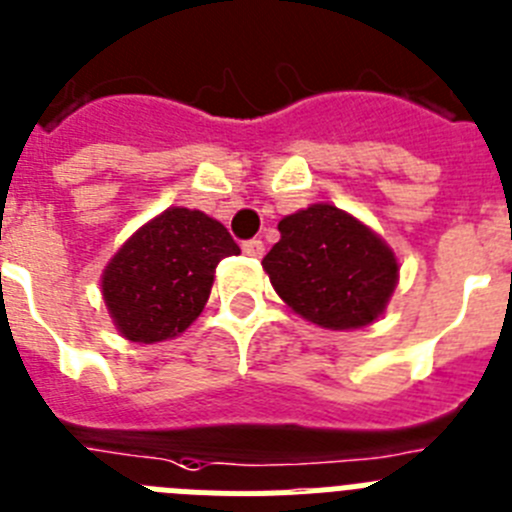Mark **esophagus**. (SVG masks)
<instances>
[{"instance_id":"esophagus-1","label":"esophagus","mask_w":512,"mask_h":512,"mask_svg":"<svg viewBox=\"0 0 512 512\" xmlns=\"http://www.w3.org/2000/svg\"><path fill=\"white\" fill-rule=\"evenodd\" d=\"M244 255L250 257H262L265 255V244H262V239H247V242L242 244Z\"/></svg>"}]
</instances>
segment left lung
Wrapping results in <instances>:
<instances>
[{
	"instance_id": "8db88e82",
	"label": "left lung",
	"mask_w": 512,
	"mask_h": 512,
	"mask_svg": "<svg viewBox=\"0 0 512 512\" xmlns=\"http://www.w3.org/2000/svg\"><path fill=\"white\" fill-rule=\"evenodd\" d=\"M278 231L262 268L296 314L324 330H358L381 317L399 265L376 231L330 203L291 213Z\"/></svg>"
}]
</instances>
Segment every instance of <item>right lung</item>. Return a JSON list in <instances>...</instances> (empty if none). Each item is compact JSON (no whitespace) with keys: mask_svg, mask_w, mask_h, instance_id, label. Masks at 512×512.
<instances>
[{"mask_svg":"<svg viewBox=\"0 0 512 512\" xmlns=\"http://www.w3.org/2000/svg\"><path fill=\"white\" fill-rule=\"evenodd\" d=\"M239 255L221 221L203 211L167 208L141 226L102 273V299L131 342H162L193 324L211 296L213 273Z\"/></svg>","mask_w":512,"mask_h":512,"instance_id":"obj_1","label":"right lung"}]
</instances>
